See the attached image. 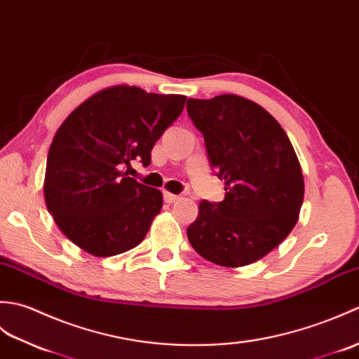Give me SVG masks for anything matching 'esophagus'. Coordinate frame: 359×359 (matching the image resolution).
Returning <instances> with one entry per match:
<instances>
[{
  "mask_svg": "<svg viewBox=\"0 0 359 359\" xmlns=\"http://www.w3.org/2000/svg\"><path fill=\"white\" fill-rule=\"evenodd\" d=\"M178 195H173V194H170V192H164V201L165 203H169V204H172V203H175L178 200Z\"/></svg>",
  "mask_w": 359,
  "mask_h": 359,
  "instance_id": "esophagus-1",
  "label": "esophagus"
}]
</instances>
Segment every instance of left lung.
Returning a JSON list of instances; mask_svg holds the SVG:
<instances>
[{
    "label": "left lung",
    "instance_id": "obj_1",
    "mask_svg": "<svg viewBox=\"0 0 359 359\" xmlns=\"http://www.w3.org/2000/svg\"><path fill=\"white\" fill-rule=\"evenodd\" d=\"M187 114L203 133L207 158L224 180L221 203L203 200L187 227L196 253L213 264L241 267L266 257L298 221L304 178L280 123L238 95L187 100Z\"/></svg>",
    "mask_w": 359,
    "mask_h": 359
}]
</instances>
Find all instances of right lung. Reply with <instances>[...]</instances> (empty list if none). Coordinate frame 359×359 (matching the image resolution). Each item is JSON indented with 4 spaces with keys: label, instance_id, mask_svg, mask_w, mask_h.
<instances>
[{
    "label": "right lung",
    "instance_id": "right-lung-1",
    "mask_svg": "<svg viewBox=\"0 0 359 359\" xmlns=\"http://www.w3.org/2000/svg\"><path fill=\"white\" fill-rule=\"evenodd\" d=\"M184 95L114 86L92 95L60 126L47 155V210L69 240L93 257L137 247L163 207V194L127 177L184 109Z\"/></svg>",
    "mask_w": 359,
    "mask_h": 359
}]
</instances>
